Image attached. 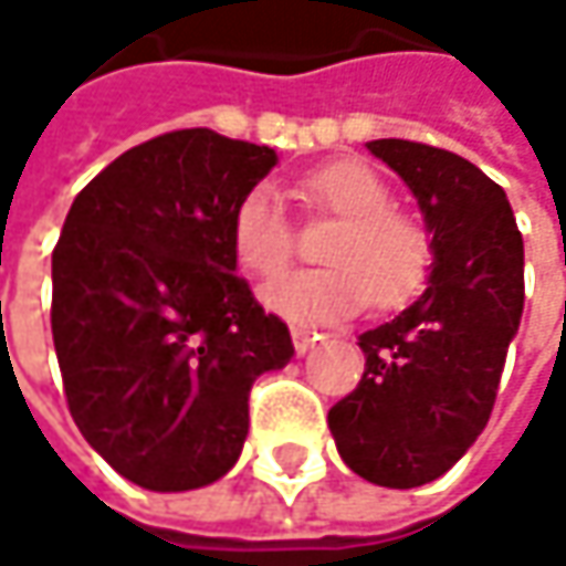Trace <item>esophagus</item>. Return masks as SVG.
Listing matches in <instances>:
<instances>
[{"label": "esophagus", "mask_w": 566, "mask_h": 566, "mask_svg": "<svg viewBox=\"0 0 566 566\" xmlns=\"http://www.w3.org/2000/svg\"><path fill=\"white\" fill-rule=\"evenodd\" d=\"M291 340H294V350H297V354H307V350L314 347L317 334L307 331V327H291Z\"/></svg>", "instance_id": "esophagus-1"}]
</instances>
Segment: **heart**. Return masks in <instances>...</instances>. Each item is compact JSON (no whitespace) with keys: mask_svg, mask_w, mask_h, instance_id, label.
I'll list each match as a JSON object with an SVG mask.
<instances>
[{"mask_svg":"<svg viewBox=\"0 0 566 566\" xmlns=\"http://www.w3.org/2000/svg\"><path fill=\"white\" fill-rule=\"evenodd\" d=\"M311 212L337 219L321 245L324 269L291 272L262 291L272 314L294 324H334L364 311L399 307L422 291L432 272L429 229L390 206V182L360 160H337L297 182ZM229 249L245 275L272 279L294 255V232L272 186H252L232 209Z\"/></svg>","mask_w":566,"mask_h":566,"instance_id":"1","label":"heart"}]
</instances>
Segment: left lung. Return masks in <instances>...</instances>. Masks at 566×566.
I'll list each match as a JSON object with an SVG mask.
<instances>
[{"label": "left lung", "instance_id": "8db88e82", "mask_svg": "<svg viewBox=\"0 0 566 566\" xmlns=\"http://www.w3.org/2000/svg\"><path fill=\"white\" fill-rule=\"evenodd\" d=\"M416 196L432 235L429 287L360 334L354 394L331 406L340 459L384 489L446 475L482 436L524 311V242L505 189L459 154L370 140Z\"/></svg>", "mask_w": 566, "mask_h": 566}]
</instances>
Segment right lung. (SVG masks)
I'll use <instances>...</instances> for the list:
<instances>
[{
  "label": "right lung",
  "instance_id": "obj_1",
  "mask_svg": "<svg viewBox=\"0 0 566 566\" xmlns=\"http://www.w3.org/2000/svg\"><path fill=\"white\" fill-rule=\"evenodd\" d=\"M275 164L272 147L172 130L120 154L67 209L52 252L67 409L140 489L222 479L249 436L252 384L294 354L229 249L235 202Z\"/></svg>",
  "mask_w": 566,
  "mask_h": 566
}]
</instances>
